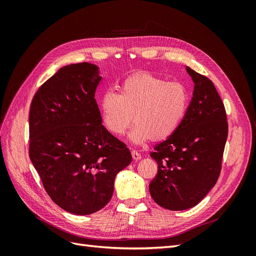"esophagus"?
Listing matches in <instances>:
<instances>
[{"label": "esophagus", "mask_w": 256, "mask_h": 256, "mask_svg": "<svg viewBox=\"0 0 256 256\" xmlns=\"http://www.w3.org/2000/svg\"><path fill=\"white\" fill-rule=\"evenodd\" d=\"M131 156H132V159H134V161H138V160L141 159V154H138V152H136V150L131 152Z\"/></svg>", "instance_id": "1"}]
</instances>
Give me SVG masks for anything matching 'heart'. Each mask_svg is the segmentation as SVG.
Returning a JSON list of instances; mask_svg holds the SVG:
<instances>
[{
    "mask_svg": "<svg viewBox=\"0 0 256 256\" xmlns=\"http://www.w3.org/2000/svg\"><path fill=\"white\" fill-rule=\"evenodd\" d=\"M189 106V92L180 82H168L148 72L131 74L120 83V94L106 90L99 98L102 124L108 132L122 136L132 122L130 140L142 144L162 141L180 128Z\"/></svg>",
    "mask_w": 256,
    "mask_h": 256,
    "instance_id": "1",
    "label": "heart"
}]
</instances>
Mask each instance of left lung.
I'll return each mask as SVG.
<instances>
[{
	"instance_id": "obj_1",
	"label": "left lung",
	"mask_w": 256,
	"mask_h": 256,
	"mask_svg": "<svg viewBox=\"0 0 256 256\" xmlns=\"http://www.w3.org/2000/svg\"><path fill=\"white\" fill-rule=\"evenodd\" d=\"M193 97L176 132L154 147L158 173L150 184L152 200L170 210L198 204L218 180L228 138L226 112L212 80L186 67Z\"/></svg>"
}]
</instances>
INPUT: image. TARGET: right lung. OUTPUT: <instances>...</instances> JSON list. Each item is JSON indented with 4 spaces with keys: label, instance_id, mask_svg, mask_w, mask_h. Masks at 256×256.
<instances>
[{
    "label": "right lung",
    "instance_id": "right-lung-1",
    "mask_svg": "<svg viewBox=\"0 0 256 256\" xmlns=\"http://www.w3.org/2000/svg\"><path fill=\"white\" fill-rule=\"evenodd\" d=\"M98 67H62L36 92L30 109V161L54 203L90 214L112 198L115 176L130 164L126 144L108 132L95 92Z\"/></svg>",
    "mask_w": 256,
    "mask_h": 256
}]
</instances>
